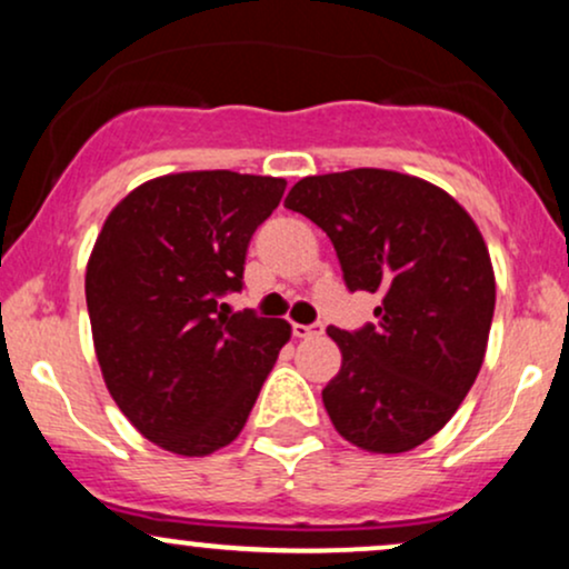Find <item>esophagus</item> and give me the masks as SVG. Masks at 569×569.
Returning <instances> with one entry per match:
<instances>
[{
	"instance_id": "34e87169",
	"label": "esophagus",
	"mask_w": 569,
	"mask_h": 569,
	"mask_svg": "<svg viewBox=\"0 0 569 569\" xmlns=\"http://www.w3.org/2000/svg\"><path fill=\"white\" fill-rule=\"evenodd\" d=\"M291 331H293V337H297V339H310V337L323 335V323H310V326L293 323Z\"/></svg>"
}]
</instances>
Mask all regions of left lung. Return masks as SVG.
I'll return each instance as SVG.
<instances>
[{
    "mask_svg": "<svg viewBox=\"0 0 569 569\" xmlns=\"http://www.w3.org/2000/svg\"><path fill=\"white\" fill-rule=\"evenodd\" d=\"M283 206L329 234L350 291L380 297L377 323L326 329L342 352L323 388L331 422L367 452L420 447L485 363L495 272L479 227L443 189L382 168L307 176Z\"/></svg>",
    "mask_w": 569,
    "mask_h": 569,
    "instance_id": "1",
    "label": "left lung"
}]
</instances>
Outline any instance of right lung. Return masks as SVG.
Listing matches in <instances>:
<instances>
[{"label": "right lung", "instance_id": "obj_1", "mask_svg": "<svg viewBox=\"0 0 569 569\" xmlns=\"http://www.w3.org/2000/svg\"><path fill=\"white\" fill-rule=\"evenodd\" d=\"M286 179L187 171L112 208L84 272L103 382L143 439L206 457L238 439L291 326L232 312L251 234Z\"/></svg>", "mask_w": 569, "mask_h": 569}]
</instances>
